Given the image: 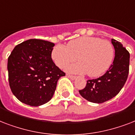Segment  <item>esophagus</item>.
Returning a JSON list of instances; mask_svg holds the SVG:
<instances>
[{"instance_id": "34e87169", "label": "esophagus", "mask_w": 135, "mask_h": 135, "mask_svg": "<svg viewBox=\"0 0 135 135\" xmlns=\"http://www.w3.org/2000/svg\"><path fill=\"white\" fill-rule=\"evenodd\" d=\"M67 76L69 77V78H70L71 79H75L77 78L76 76H74V75H67Z\"/></svg>"}]
</instances>
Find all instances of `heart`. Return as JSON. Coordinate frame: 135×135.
Masks as SVG:
<instances>
[{
    "label": "heart",
    "instance_id": "obj_1",
    "mask_svg": "<svg viewBox=\"0 0 135 135\" xmlns=\"http://www.w3.org/2000/svg\"><path fill=\"white\" fill-rule=\"evenodd\" d=\"M51 57L55 64L64 69L78 58L79 62L68 67L67 71L76 74L86 73L92 77L103 75L110 68L114 58L110 41L94 36H82L67 44L53 48Z\"/></svg>",
    "mask_w": 135,
    "mask_h": 135
}]
</instances>
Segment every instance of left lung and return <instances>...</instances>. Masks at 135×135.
I'll return each instance as SVG.
<instances>
[{
  "label": "left lung",
  "mask_w": 135,
  "mask_h": 135,
  "mask_svg": "<svg viewBox=\"0 0 135 135\" xmlns=\"http://www.w3.org/2000/svg\"><path fill=\"white\" fill-rule=\"evenodd\" d=\"M115 58L108 70L97 79H89L86 86L79 90L80 95L87 101L101 103L118 94L127 81L129 74V53L123 44L113 38Z\"/></svg>",
  "instance_id": "left-lung-1"
}]
</instances>
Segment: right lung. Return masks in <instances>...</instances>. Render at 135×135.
Here are the masks:
<instances>
[{
    "label": "right lung",
    "instance_id": "obj_1",
    "mask_svg": "<svg viewBox=\"0 0 135 135\" xmlns=\"http://www.w3.org/2000/svg\"><path fill=\"white\" fill-rule=\"evenodd\" d=\"M55 44L41 39H29L17 45L8 60L9 84L21 102L38 106L53 97L58 80L65 73L51 58Z\"/></svg>",
    "mask_w": 135,
    "mask_h": 135
}]
</instances>
